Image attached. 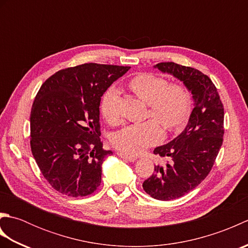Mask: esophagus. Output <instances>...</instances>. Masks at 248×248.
Listing matches in <instances>:
<instances>
[{
	"instance_id": "esophagus-1",
	"label": "esophagus",
	"mask_w": 248,
	"mask_h": 248,
	"mask_svg": "<svg viewBox=\"0 0 248 248\" xmlns=\"http://www.w3.org/2000/svg\"><path fill=\"white\" fill-rule=\"evenodd\" d=\"M117 155L119 156V157H123V159H125L127 161H129V162H135L136 160H138V157L136 156H134V155H125V154H124V152H117Z\"/></svg>"
}]
</instances>
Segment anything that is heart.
<instances>
[{
    "mask_svg": "<svg viewBox=\"0 0 248 248\" xmlns=\"http://www.w3.org/2000/svg\"><path fill=\"white\" fill-rule=\"evenodd\" d=\"M129 87L136 96L149 105L148 115L156 119L167 131H177L186 125L192 110V96L181 84L168 85L164 78L146 73L135 76ZM101 114L109 123H116L118 115V91L112 87L102 98ZM163 130L155 120L129 124L112 136L115 148L129 155L140 152L159 143Z\"/></svg>",
    "mask_w": 248,
    "mask_h": 248,
    "instance_id": "b5f03b06",
    "label": "heart"
}]
</instances>
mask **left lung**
I'll list each match as a JSON object with an SVG mask.
<instances>
[{
  "instance_id": "obj_1",
  "label": "left lung",
  "mask_w": 248,
  "mask_h": 248,
  "mask_svg": "<svg viewBox=\"0 0 248 248\" xmlns=\"http://www.w3.org/2000/svg\"><path fill=\"white\" fill-rule=\"evenodd\" d=\"M154 68L182 82L194 102L182 132L154 150L167 163L155 165V172L143 183L144 191L152 198L171 200L192 191L211 170L223 144L224 108L217 87L199 70L172 62Z\"/></svg>"
}]
</instances>
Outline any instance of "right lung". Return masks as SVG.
Segmentation results:
<instances>
[{"label":"right lung","instance_id":"obj_1","mask_svg":"<svg viewBox=\"0 0 248 248\" xmlns=\"http://www.w3.org/2000/svg\"><path fill=\"white\" fill-rule=\"evenodd\" d=\"M129 69L89 62L57 71L41 85L30 116L31 149L57 192L83 197L101 183L104 159L113 152L99 138L100 102Z\"/></svg>","mask_w":248,"mask_h":248}]
</instances>
